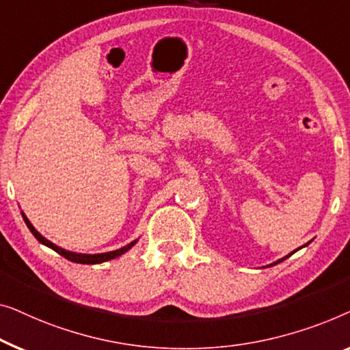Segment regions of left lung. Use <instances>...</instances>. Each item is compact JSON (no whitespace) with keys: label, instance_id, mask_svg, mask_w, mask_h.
Returning a JSON list of instances; mask_svg holds the SVG:
<instances>
[{"label":"left lung","instance_id":"1","mask_svg":"<svg viewBox=\"0 0 350 350\" xmlns=\"http://www.w3.org/2000/svg\"><path fill=\"white\" fill-rule=\"evenodd\" d=\"M308 244H311V241H309V243H308ZM308 244H304V245H308ZM288 255H292V254H288ZM288 255H287V257H288ZM287 257L280 258V260H278V262H274V263H271V265H268V267H273V265H278V263H280V262H282V260H285V258H287Z\"/></svg>","mask_w":350,"mask_h":350}]
</instances>
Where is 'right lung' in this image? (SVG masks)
I'll return each mask as SVG.
<instances>
[{
    "label": "right lung",
    "instance_id": "right-lung-1",
    "mask_svg": "<svg viewBox=\"0 0 350 350\" xmlns=\"http://www.w3.org/2000/svg\"><path fill=\"white\" fill-rule=\"evenodd\" d=\"M22 217H23V220H25V224H27V226L29 228V231H31L33 236L39 241V243L44 244V245H47V247H51L52 250H55L57 254H60L62 257H65L66 260H70V262H75V263H82V265L105 263V262H107V260H112V258L120 257L122 254H125L126 250H130V249L133 247V245H135V244L137 243V239H135V241H131L130 244L124 245V247L116 249V250H111V252H103V254H77V252H72V250L63 249V247H60V245L53 244L52 241H49L47 238H44V236H42L41 233H39V231H38L36 228H34L33 224L29 222L28 217L25 215V213H22Z\"/></svg>",
    "mask_w": 350,
    "mask_h": 350
}]
</instances>
